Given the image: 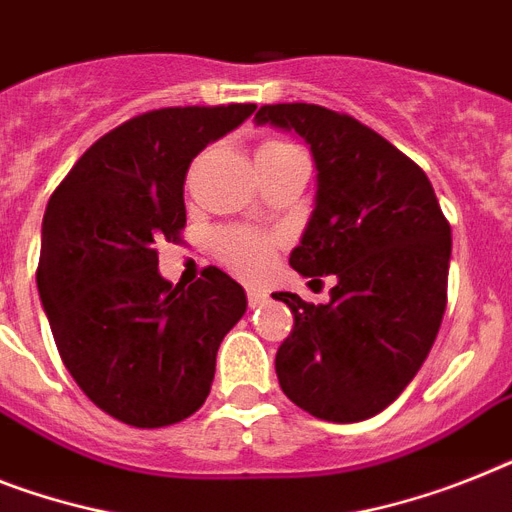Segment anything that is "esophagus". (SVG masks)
I'll use <instances>...</instances> for the list:
<instances>
[{
  "mask_svg": "<svg viewBox=\"0 0 512 512\" xmlns=\"http://www.w3.org/2000/svg\"><path fill=\"white\" fill-rule=\"evenodd\" d=\"M266 298H269V295L261 293V290H253V287H251V290H248V306H251V308L264 306Z\"/></svg>",
  "mask_w": 512,
  "mask_h": 512,
  "instance_id": "1",
  "label": "esophagus"
}]
</instances>
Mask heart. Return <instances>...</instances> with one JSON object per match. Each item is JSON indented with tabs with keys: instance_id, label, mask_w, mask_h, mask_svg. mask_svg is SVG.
I'll use <instances>...</instances> for the list:
<instances>
[{
	"instance_id": "heart-1",
	"label": "heart",
	"mask_w": 512,
	"mask_h": 512,
	"mask_svg": "<svg viewBox=\"0 0 512 512\" xmlns=\"http://www.w3.org/2000/svg\"><path fill=\"white\" fill-rule=\"evenodd\" d=\"M287 143L280 141H264L259 146V154H269L274 149H282ZM256 154V156H259ZM280 246V238L272 235V232L251 230V227H227V230H219L211 240V248H214V256H217L227 269H232L240 277H261V274L269 269L274 253Z\"/></svg>"
}]
</instances>
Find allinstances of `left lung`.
Wrapping results in <instances>:
<instances>
[{"instance_id":"1","label":"left lung","mask_w":512,"mask_h":512,"mask_svg":"<svg viewBox=\"0 0 512 512\" xmlns=\"http://www.w3.org/2000/svg\"><path fill=\"white\" fill-rule=\"evenodd\" d=\"M301 135L316 162V206L290 266L335 274L329 303L274 293L293 332L274 369L311 416L353 424L408 387L434 345L447 306L450 222L429 177L387 138L316 104H266L256 125Z\"/></svg>"}]
</instances>
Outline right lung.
Instances as JSON below:
<instances>
[{
	"instance_id": "1",
	"label": "right lung",
	"mask_w": 512,
	"mask_h": 512,
	"mask_svg": "<svg viewBox=\"0 0 512 512\" xmlns=\"http://www.w3.org/2000/svg\"><path fill=\"white\" fill-rule=\"evenodd\" d=\"M253 109L138 114L101 135L49 198L38 295L67 371L122 424L159 429L193 416L219 342L246 314V290L217 266L188 287L164 280L156 243L180 240L190 162Z\"/></svg>"
}]
</instances>
